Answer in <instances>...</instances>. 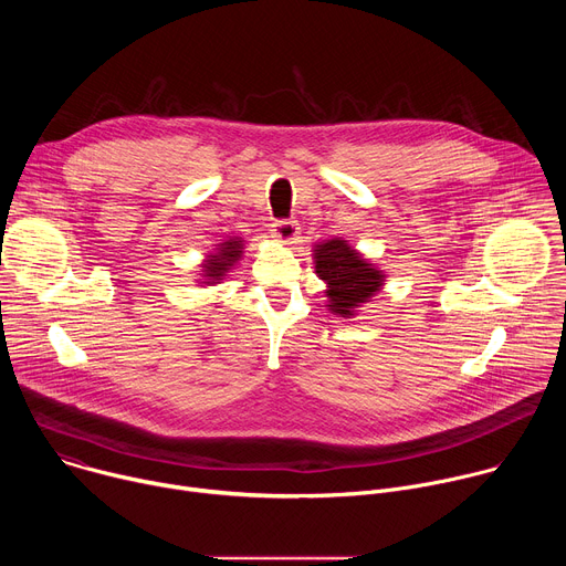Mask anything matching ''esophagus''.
I'll return each instance as SVG.
<instances>
[{
    "label": "esophagus",
    "mask_w": 566,
    "mask_h": 566,
    "mask_svg": "<svg viewBox=\"0 0 566 566\" xmlns=\"http://www.w3.org/2000/svg\"><path fill=\"white\" fill-rule=\"evenodd\" d=\"M273 234L277 237V241H282V244H293V241H295L297 234H300V223H297V221H291V219L275 221V223H273Z\"/></svg>",
    "instance_id": "obj_1"
}]
</instances>
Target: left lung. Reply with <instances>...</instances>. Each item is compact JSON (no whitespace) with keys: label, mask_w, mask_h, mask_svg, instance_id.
Segmentation results:
<instances>
[{"label":"left lung","mask_w":566,"mask_h":566,"mask_svg":"<svg viewBox=\"0 0 566 566\" xmlns=\"http://www.w3.org/2000/svg\"><path fill=\"white\" fill-rule=\"evenodd\" d=\"M313 262L317 277L327 284V308L340 317H354L385 284V273L340 237L315 244Z\"/></svg>","instance_id":"8db88e82"}]
</instances>
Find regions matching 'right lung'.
Wrapping results in <instances>:
<instances>
[{"instance_id": "obj_1", "label": "right lung", "mask_w": 566, "mask_h": 566, "mask_svg": "<svg viewBox=\"0 0 566 566\" xmlns=\"http://www.w3.org/2000/svg\"><path fill=\"white\" fill-rule=\"evenodd\" d=\"M241 255H244V239L241 237L223 239L221 244H217V249L210 255H206V260L201 262L199 284H206V286L219 284L226 277V273H230V269L241 260Z\"/></svg>"}]
</instances>
